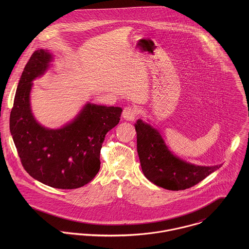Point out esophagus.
<instances>
[{"mask_svg": "<svg viewBox=\"0 0 249 249\" xmlns=\"http://www.w3.org/2000/svg\"><path fill=\"white\" fill-rule=\"evenodd\" d=\"M138 110L135 107H125L123 111V118L126 121H130L133 122L136 118V116L138 115Z\"/></svg>", "mask_w": 249, "mask_h": 249, "instance_id": "1", "label": "esophagus"}]
</instances>
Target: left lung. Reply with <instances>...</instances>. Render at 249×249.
Listing matches in <instances>:
<instances>
[{"label": "left lung", "mask_w": 249, "mask_h": 249, "mask_svg": "<svg viewBox=\"0 0 249 249\" xmlns=\"http://www.w3.org/2000/svg\"><path fill=\"white\" fill-rule=\"evenodd\" d=\"M134 125L142 174L156 186L171 191L185 190L221 166H198L186 162L169 149L158 129L140 119Z\"/></svg>", "instance_id": "obj_1"}]
</instances>
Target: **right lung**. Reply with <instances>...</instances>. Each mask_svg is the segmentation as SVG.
Segmentation results:
<instances>
[{
    "instance_id": "add662e5",
    "label": "right lung",
    "mask_w": 249,
    "mask_h": 249,
    "mask_svg": "<svg viewBox=\"0 0 249 249\" xmlns=\"http://www.w3.org/2000/svg\"><path fill=\"white\" fill-rule=\"evenodd\" d=\"M53 55L37 50L20 77L9 128L24 169L37 181L56 189L89 183L101 168L100 154L109 130L119 122L121 107L86 104L71 122L48 128L36 121L31 107L33 81L51 66Z\"/></svg>"
}]
</instances>
